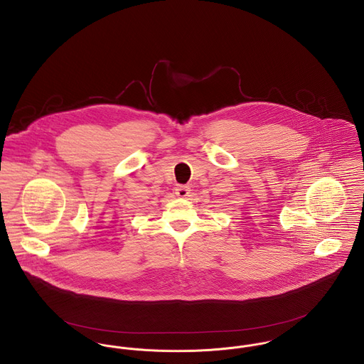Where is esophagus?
I'll return each instance as SVG.
<instances>
[{
    "mask_svg": "<svg viewBox=\"0 0 364 364\" xmlns=\"http://www.w3.org/2000/svg\"><path fill=\"white\" fill-rule=\"evenodd\" d=\"M191 193V188L188 186H178L176 188V196H180V198H187Z\"/></svg>",
    "mask_w": 364,
    "mask_h": 364,
    "instance_id": "esophagus-1",
    "label": "esophagus"
}]
</instances>
